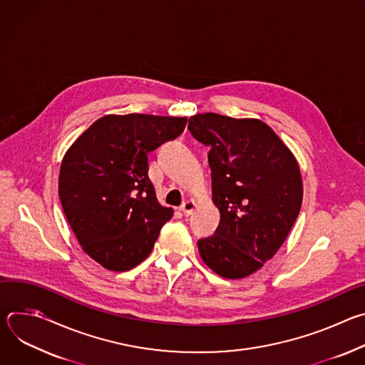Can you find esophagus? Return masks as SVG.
I'll use <instances>...</instances> for the list:
<instances>
[{
  "instance_id": "obj_1",
  "label": "esophagus",
  "mask_w": 365,
  "mask_h": 365,
  "mask_svg": "<svg viewBox=\"0 0 365 365\" xmlns=\"http://www.w3.org/2000/svg\"><path fill=\"white\" fill-rule=\"evenodd\" d=\"M195 206H196V203H195L193 200H186V202H183V203H182V206H180V211L183 212V215H185V217H189V215H192V214H193V211H195Z\"/></svg>"
}]
</instances>
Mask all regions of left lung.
Returning a JSON list of instances; mask_svg holds the SVG:
<instances>
[{
	"mask_svg": "<svg viewBox=\"0 0 365 365\" xmlns=\"http://www.w3.org/2000/svg\"><path fill=\"white\" fill-rule=\"evenodd\" d=\"M189 131L210 145L212 200L220 225L197 241L203 263L225 279H242L274 257L302 206L297 160L280 137L257 118L215 113L189 118Z\"/></svg>",
	"mask_w": 365,
	"mask_h": 365,
	"instance_id": "obj_1",
	"label": "left lung"
}]
</instances>
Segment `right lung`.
<instances>
[{
	"label": "right lung",
	"mask_w": 365,
	"mask_h": 365,
	"mask_svg": "<svg viewBox=\"0 0 365 365\" xmlns=\"http://www.w3.org/2000/svg\"><path fill=\"white\" fill-rule=\"evenodd\" d=\"M186 117L110 114L65 153L59 197L82 250L103 269L127 272L148 257L173 217L148 179L147 154L176 138Z\"/></svg>",
	"instance_id": "obj_1"
}]
</instances>
